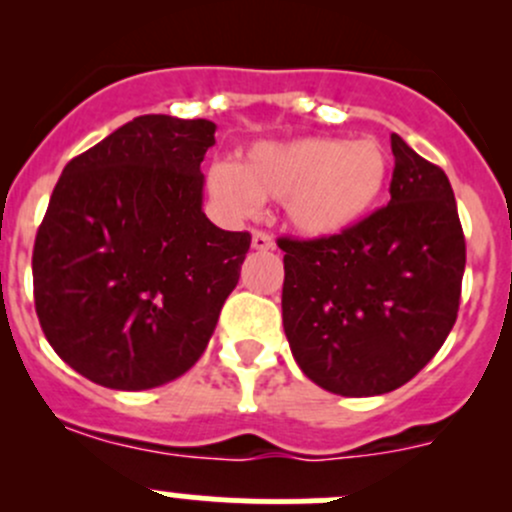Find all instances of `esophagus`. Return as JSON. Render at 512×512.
Here are the masks:
<instances>
[{"mask_svg":"<svg viewBox=\"0 0 512 512\" xmlns=\"http://www.w3.org/2000/svg\"><path fill=\"white\" fill-rule=\"evenodd\" d=\"M275 247V240H272V235H267V232L262 230H255L252 232V250H272Z\"/></svg>","mask_w":512,"mask_h":512,"instance_id":"obj_1","label":"esophagus"}]
</instances>
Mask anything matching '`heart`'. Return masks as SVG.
<instances>
[{
	"label": "heart",
	"mask_w": 512,
	"mask_h": 512,
	"mask_svg": "<svg viewBox=\"0 0 512 512\" xmlns=\"http://www.w3.org/2000/svg\"><path fill=\"white\" fill-rule=\"evenodd\" d=\"M389 151L376 138L299 136L260 141L242 163L218 160L208 188L230 213L250 215L282 200L287 223L304 237H334L369 218L391 183Z\"/></svg>",
	"instance_id": "heart-1"
}]
</instances>
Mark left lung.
Instances as JSON below:
<instances>
[{
  "label": "left lung",
  "mask_w": 512,
  "mask_h": 512,
  "mask_svg": "<svg viewBox=\"0 0 512 512\" xmlns=\"http://www.w3.org/2000/svg\"><path fill=\"white\" fill-rule=\"evenodd\" d=\"M391 200L349 232L280 237L282 322L299 369L339 396L411 381L458 317L466 237L446 173L391 133Z\"/></svg>",
  "instance_id": "8db88e82"
}]
</instances>
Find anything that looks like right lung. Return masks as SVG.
I'll return each instance as SVG.
<instances>
[{"label": "right lung", "instance_id": "right-lung-1", "mask_svg": "<svg viewBox=\"0 0 512 512\" xmlns=\"http://www.w3.org/2000/svg\"><path fill=\"white\" fill-rule=\"evenodd\" d=\"M215 123L138 116L71 158L36 232V317L54 352L106 389L183 376L240 280L250 232L203 213Z\"/></svg>", "mask_w": 512, "mask_h": 512}]
</instances>
